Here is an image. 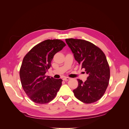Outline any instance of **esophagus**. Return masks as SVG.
<instances>
[{
  "label": "esophagus",
  "instance_id": "34e87169",
  "mask_svg": "<svg viewBox=\"0 0 129 129\" xmlns=\"http://www.w3.org/2000/svg\"><path fill=\"white\" fill-rule=\"evenodd\" d=\"M70 79H71V78L70 77H64L63 79V80H64V81H68V80H69Z\"/></svg>",
  "mask_w": 129,
  "mask_h": 129
}]
</instances>
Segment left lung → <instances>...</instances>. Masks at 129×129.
<instances>
[{
  "label": "left lung",
  "mask_w": 129,
  "mask_h": 129,
  "mask_svg": "<svg viewBox=\"0 0 129 129\" xmlns=\"http://www.w3.org/2000/svg\"><path fill=\"white\" fill-rule=\"evenodd\" d=\"M66 41L75 59L88 75L84 82L77 79L79 84L73 90L74 95L84 103H94L103 96L110 80V68L106 56L90 42L73 38L66 39Z\"/></svg>",
  "instance_id": "obj_1"
}]
</instances>
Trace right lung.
<instances>
[{
	"instance_id": "add662e5",
	"label": "right lung",
	"mask_w": 129,
	"mask_h": 129,
	"mask_svg": "<svg viewBox=\"0 0 129 129\" xmlns=\"http://www.w3.org/2000/svg\"><path fill=\"white\" fill-rule=\"evenodd\" d=\"M66 44L59 39L46 40L35 46L23 58L20 78L23 89L33 102L49 103L55 98L62 80L46 76L55 54Z\"/></svg>"
}]
</instances>
